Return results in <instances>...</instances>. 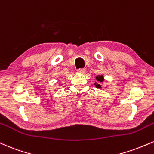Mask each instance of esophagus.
I'll return each instance as SVG.
<instances>
[{
	"label": "esophagus",
	"mask_w": 154,
	"mask_h": 154,
	"mask_svg": "<svg viewBox=\"0 0 154 154\" xmlns=\"http://www.w3.org/2000/svg\"><path fill=\"white\" fill-rule=\"evenodd\" d=\"M77 72H78V73L85 74V69H82V68H81V69H77Z\"/></svg>",
	"instance_id": "esophagus-1"
}]
</instances>
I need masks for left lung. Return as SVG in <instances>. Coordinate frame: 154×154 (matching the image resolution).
<instances>
[{"mask_svg": "<svg viewBox=\"0 0 154 154\" xmlns=\"http://www.w3.org/2000/svg\"><path fill=\"white\" fill-rule=\"evenodd\" d=\"M96 79H97L99 82H102L103 81H104V77H103V75H98L96 77ZM95 85L97 88H101V85L100 84V83H95Z\"/></svg>", "mask_w": 154, "mask_h": 154, "instance_id": "left-lung-1", "label": "left lung"}]
</instances>
